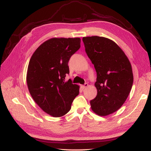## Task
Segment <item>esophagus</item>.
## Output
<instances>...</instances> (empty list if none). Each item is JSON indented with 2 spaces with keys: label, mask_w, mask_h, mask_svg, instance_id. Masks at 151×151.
I'll use <instances>...</instances> for the list:
<instances>
[{
  "label": "esophagus",
  "mask_w": 151,
  "mask_h": 151,
  "mask_svg": "<svg viewBox=\"0 0 151 151\" xmlns=\"http://www.w3.org/2000/svg\"><path fill=\"white\" fill-rule=\"evenodd\" d=\"M88 86V83H86V84H84V85H83V86H82V88H83V89H85V88H86Z\"/></svg>",
  "instance_id": "34e87169"
}]
</instances>
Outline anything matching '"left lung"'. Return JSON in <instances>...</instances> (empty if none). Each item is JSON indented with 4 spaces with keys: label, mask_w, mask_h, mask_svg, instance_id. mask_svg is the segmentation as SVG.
I'll return each mask as SVG.
<instances>
[{
    "label": "left lung",
    "mask_w": 151,
    "mask_h": 151,
    "mask_svg": "<svg viewBox=\"0 0 151 151\" xmlns=\"http://www.w3.org/2000/svg\"><path fill=\"white\" fill-rule=\"evenodd\" d=\"M86 52L97 72V95L90 101L92 111L106 116L119 110L129 96L133 84L129 60L121 48L108 38H82Z\"/></svg>",
    "instance_id": "8db88e82"
}]
</instances>
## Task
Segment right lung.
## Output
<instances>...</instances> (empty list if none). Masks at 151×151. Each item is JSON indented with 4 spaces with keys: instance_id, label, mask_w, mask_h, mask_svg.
Returning <instances> with one entry per match:
<instances>
[{
    "instance_id": "1",
    "label": "right lung",
    "mask_w": 151,
    "mask_h": 151,
    "mask_svg": "<svg viewBox=\"0 0 151 151\" xmlns=\"http://www.w3.org/2000/svg\"><path fill=\"white\" fill-rule=\"evenodd\" d=\"M81 38L53 37L35 50L28 63L27 82L32 97L51 116L60 117L70 110L80 86L65 82L68 62L81 47Z\"/></svg>"
}]
</instances>
